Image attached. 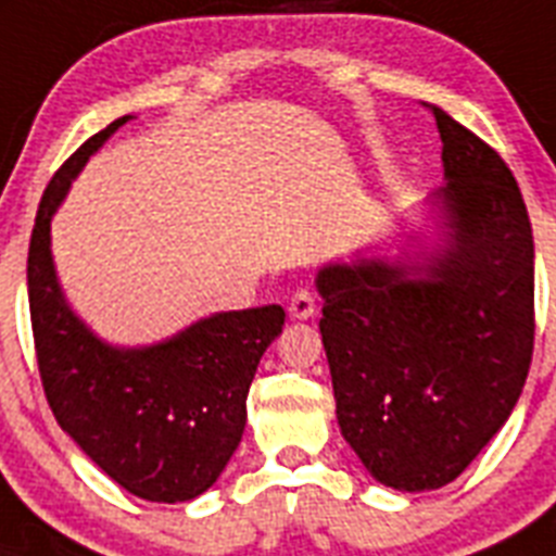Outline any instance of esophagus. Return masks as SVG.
<instances>
[{
    "label": "esophagus",
    "instance_id": "34e87169",
    "mask_svg": "<svg viewBox=\"0 0 556 556\" xmlns=\"http://www.w3.org/2000/svg\"><path fill=\"white\" fill-rule=\"evenodd\" d=\"M315 309L317 303L309 289H298L295 295H292V301H289V315L295 317V320H309V317L315 315Z\"/></svg>",
    "mask_w": 556,
    "mask_h": 556
}]
</instances>
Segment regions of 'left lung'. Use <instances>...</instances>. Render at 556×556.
Listing matches in <instances>:
<instances>
[{
  "label": "left lung",
  "instance_id": "1",
  "mask_svg": "<svg viewBox=\"0 0 556 556\" xmlns=\"http://www.w3.org/2000/svg\"><path fill=\"white\" fill-rule=\"evenodd\" d=\"M447 239L425 264L359 258L317 273L337 421L402 492L455 481L520 400L534 351V241L509 165L433 106Z\"/></svg>",
  "mask_w": 556,
  "mask_h": 556
}]
</instances>
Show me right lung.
<instances>
[{"label": "right lung", "mask_w": 556, "mask_h": 556, "mask_svg": "<svg viewBox=\"0 0 556 556\" xmlns=\"http://www.w3.org/2000/svg\"><path fill=\"white\" fill-rule=\"evenodd\" d=\"M126 121L89 137L47 185L27 253L30 324L61 430L126 492L177 504L211 490L239 447L250 382L287 315L278 303L219 312L165 343L115 349L66 306L52 267L50 219L89 154Z\"/></svg>", "instance_id": "add662e5"}]
</instances>
